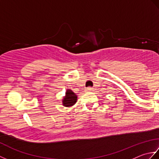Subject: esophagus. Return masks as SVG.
Segmentation results:
<instances>
[{
    "mask_svg": "<svg viewBox=\"0 0 159 159\" xmlns=\"http://www.w3.org/2000/svg\"><path fill=\"white\" fill-rule=\"evenodd\" d=\"M86 91L87 92H92V91H93V88H92V87H87Z\"/></svg>",
    "mask_w": 159,
    "mask_h": 159,
    "instance_id": "34e87169",
    "label": "esophagus"
}]
</instances>
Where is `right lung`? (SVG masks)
I'll use <instances>...</instances> for the list:
<instances>
[{
	"label": "right lung",
	"instance_id": "1",
	"mask_svg": "<svg viewBox=\"0 0 159 159\" xmlns=\"http://www.w3.org/2000/svg\"><path fill=\"white\" fill-rule=\"evenodd\" d=\"M78 96L71 89H67L66 95L63 96L62 100L63 106L66 107H70L76 104L77 102Z\"/></svg>",
	"mask_w": 159,
	"mask_h": 159
}]
</instances>
